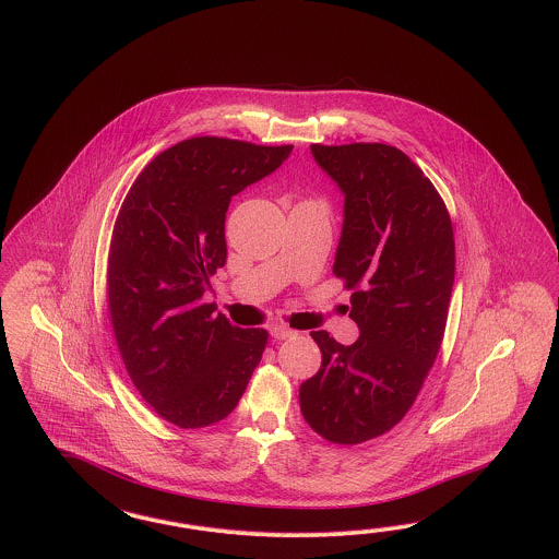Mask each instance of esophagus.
Wrapping results in <instances>:
<instances>
[{
	"label": "esophagus",
	"instance_id": "obj_1",
	"mask_svg": "<svg viewBox=\"0 0 559 559\" xmlns=\"http://www.w3.org/2000/svg\"><path fill=\"white\" fill-rule=\"evenodd\" d=\"M271 337L273 340H289V337H294L296 335V331H292L288 326H284V324H273L270 329Z\"/></svg>",
	"mask_w": 559,
	"mask_h": 559
}]
</instances>
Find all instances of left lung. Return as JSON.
<instances>
[{
    "instance_id": "1",
    "label": "left lung",
    "mask_w": 559,
    "mask_h": 559,
    "mask_svg": "<svg viewBox=\"0 0 559 559\" xmlns=\"http://www.w3.org/2000/svg\"><path fill=\"white\" fill-rule=\"evenodd\" d=\"M343 193L333 273L354 289L360 337L312 331L319 372L300 386L308 426L335 444L389 432L414 405L444 337L454 284L451 216L430 179L386 144L310 145Z\"/></svg>"
}]
</instances>
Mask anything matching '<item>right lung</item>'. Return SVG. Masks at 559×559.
Here are the masks:
<instances>
[{
  "mask_svg": "<svg viewBox=\"0 0 559 559\" xmlns=\"http://www.w3.org/2000/svg\"><path fill=\"white\" fill-rule=\"evenodd\" d=\"M292 147L185 140L145 166L121 205L108 252L110 323L135 389L179 428L233 414L261 361L267 331L214 314L203 294L226 263L230 201Z\"/></svg>",
  "mask_w": 559,
  "mask_h": 559,
  "instance_id": "obj_1",
  "label": "right lung"
}]
</instances>
